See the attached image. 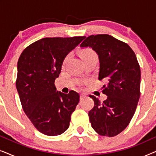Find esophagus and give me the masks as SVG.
<instances>
[{"instance_id":"1","label":"esophagus","mask_w":156,"mask_h":156,"mask_svg":"<svg viewBox=\"0 0 156 156\" xmlns=\"http://www.w3.org/2000/svg\"><path fill=\"white\" fill-rule=\"evenodd\" d=\"M85 97H87V95L84 94H80V99L82 100L83 99H84Z\"/></svg>"}]
</instances>
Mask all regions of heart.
Here are the masks:
<instances>
[{
	"mask_svg": "<svg viewBox=\"0 0 156 156\" xmlns=\"http://www.w3.org/2000/svg\"><path fill=\"white\" fill-rule=\"evenodd\" d=\"M80 55L81 58H82L83 60L85 59L89 58V57H97V55H96L94 51L93 50H91V49H90V48L82 49V50H80ZM67 59V57L65 59V62H66Z\"/></svg>",
	"mask_w": 156,
	"mask_h": 156,
	"instance_id": "obj_1",
	"label": "heart"
}]
</instances>
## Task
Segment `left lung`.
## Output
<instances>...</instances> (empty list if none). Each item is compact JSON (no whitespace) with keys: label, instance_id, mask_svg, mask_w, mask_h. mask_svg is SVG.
<instances>
[{"label":"left lung","instance_id":"1","mask_svg":"<svg viewBox=\"0 0 156 156\" xmlns=\"http://www.w3.org/2000/svg\"><path fill=\"white\" fill-rule=\"evenodd\" d=\"M91 48L99 55V80H105L102 91L107 99L94 101L89 117L91 127L99 135L113 137L129 124L140 98V69L133 50L109 35H90L80 44Z\"/></svg>","mask_w":156,"mask_h":156}]
</instances>
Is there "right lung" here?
I'll use <instances>...</instances> for the list:
<instances>
[{
  "instance_id": "obj_1",
  "label": "right lung",
  "mask_w": 156,
  "mask_h": 156,
  "mask_svg": "<svg viewBox=\"0 0 156 156\" xmlns=\"http://www.w3.org/2000/svg\"><path fill=\"white\" fill-rule=\"evenodd\" d=\"M84 36L44 37L23 50L18 62L16 88L23 109L40 132L57 136L69 126L80 95L57 91L55 81L66 56Z\"/></svg>"
}]
</instances>
